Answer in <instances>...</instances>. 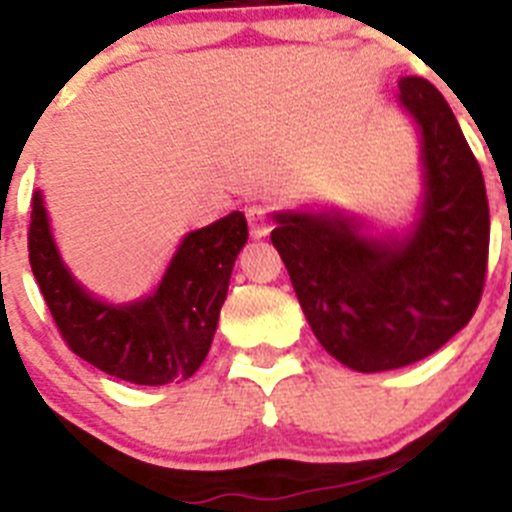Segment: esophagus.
<instances>
[{
  "instance_id": "esophagus-1",
  "label": "esophagus",
  "mask_w": 512,
  "mask_h": 512,
  "mask_svg": "<svg viewBox=\"0 0 512 512\" xmlns=\"http://www.w3.org/2000/svg\"><path fill=\"white\" fill-rule=\"evenodd\" d=\"M247 222H250V234L255 240H262L270 234V217L265 214V209L252 207L247 209Z\"/></svg>"
}]
</instances>
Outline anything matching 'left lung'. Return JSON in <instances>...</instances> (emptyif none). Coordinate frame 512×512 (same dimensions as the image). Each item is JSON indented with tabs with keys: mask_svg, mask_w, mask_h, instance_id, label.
Wrapping results in <instances>:
<instances>
[{
	"mask_svg": "<svg viewBox=\"0 0 512 512\" xmlns=\"http://www.w3.org/2000/svg\"><path fill=\"white\" fill-rule=\"evenodd\" d=\"M396 100L419 133L409 222L384 227L341 207L272 212L270 240L315 338L361 374L417 364L462 331L490 245L485 181L447 100L424 78L401 80Z\"/></svg>",
	"mask_w": 512,
	"mask_h": 512,
	"instance_id": "1",
	"label": "left lung"
}]
</instances>
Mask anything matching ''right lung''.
<instances>
[{
    "label": "right lung",
    "instance_id": "1",
    "mask_svg": "<svg viewBox=\"0 0 512 512\" xmlns=\"http://www.w3.org/2000/svg\"><path fill=\"white\" fill-rule=\"evenodd\" d=\"M245 242L242 212L186 232L151 293L113 303L65 265L45 197L32 194L30 265L62 338L90 366L138 386L184 381L202 366Z\"/></svg>",
    "mask_w": 512,
    "mask_h": 512
}]
</instances>
